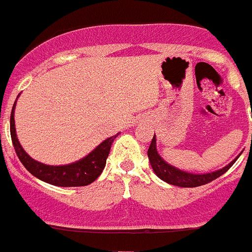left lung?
<instances>
[{"label": "left lung", "instance_id": "obj_1", "mask_svg": "<svg viewBox=\"0 0 252 252\" xmlns=\"http://www.w3.org/2000/svg\"><path fill=\"white\" fill-rule=\"evenodd\" d=\"M148 157L149 160H150L151 168H153L154 173L160 179L166 182L168 184L183 187V188H194V187L204 186L207 183H211L212 180L217 179L218 177H221L222 174H224L235 164L236 160L239 159V157H237L230 164H227L224 168L220 169V170L212 171V173H206V174H193V173L183 171L180 170V169L175 168V166L170 165V164H168L165 160L160 157L157 150V137H155V135H154L150 146H149Z\"/></svg>", "mask_w": 252, "mask_h": 252}]
</instances>
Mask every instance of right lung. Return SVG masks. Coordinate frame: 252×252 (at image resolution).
<instances>
[{
  "instance_id": "right-lung-1",
  "label": "right lung",
  "mask_w": 252,
  "mask_h": 252,
  "mask_svg": "<svg viewBox=\"0 0 252 252\" xmlns=\"http://www.w3.org/2000/svg\"><path fill=\"white\" fill-rule=\"evenodd\" d=\"M15 104L12 107L10 117L11 139H12L13 148H15L20 161L28 169L29 173H31L34 177L43 180L45 183L57 187L88 186L101 175L102 170L106 166V160L110 154L111 145H112L113 140L117 137V135L102 141L92 153H90L87 157L78 161L66 164V165H46V164L32 159L20 145L16 128H15V119H13L15 117Z\"/></svg>"
}]
</instances>
